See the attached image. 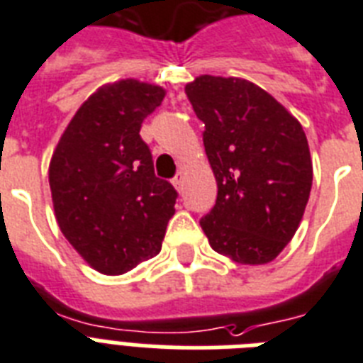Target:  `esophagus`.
<instances>
[{"label": "esophagus", "instance_id": "esophagus-1", "mask_svg": "<svg viewBox=\"0 0 363 363\" xmlns=\"http://www.w3.org/2000/svg\"><path fill=\"white\" fill-rule=\"evenodd\" d=\"M172 184H174V187H176V189H178L179 193H182V191H184V185H185V174L179 172L178 176H176V178L172 179Z\"/></svg>", "mask_w": 363, "mask_h": 363}]
</instances>
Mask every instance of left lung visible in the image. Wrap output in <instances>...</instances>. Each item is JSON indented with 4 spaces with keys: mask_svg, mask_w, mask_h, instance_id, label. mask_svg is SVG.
I'll return each mask as SVG.
<instances>
[{
    "mask_svg": "<svg viewBox=\"0 0 363 363\" xmlns=\"http://www.w3.org/2000/svg\"><path fill=\"white\" fill-rule=\"evenodd\" d=\"M217 182L200 219L211 249L238 264H268L291 242L306 211L313 161L300 121L260 86L200 74L185 86Z\"/></svg>",
    "mask_w": 363,
    "mask_h": 363,
    "instance_id": "8db88e82",
    "label": "left lung"
}]
</instances>
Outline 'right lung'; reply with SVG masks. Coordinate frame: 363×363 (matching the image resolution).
<instances>
[{
  "instance_id": "obj_1",
  "label": "right lung",
  "mask_w": 363,
  "mask_h": 363,
  "mask_svg": "<svg viewBox=\"0 0 363 363\" xmlns=\"http://www.w3.org/2000/svg\"><path fill=\"white\" fill-rule=\"evenodd\" d=\"M167 89L125 78L101 86L65 127L48 167L60 230L103 275H121L159 255L176 189L155 178L142 121Z\"/></svg>"
}]
</instances>
